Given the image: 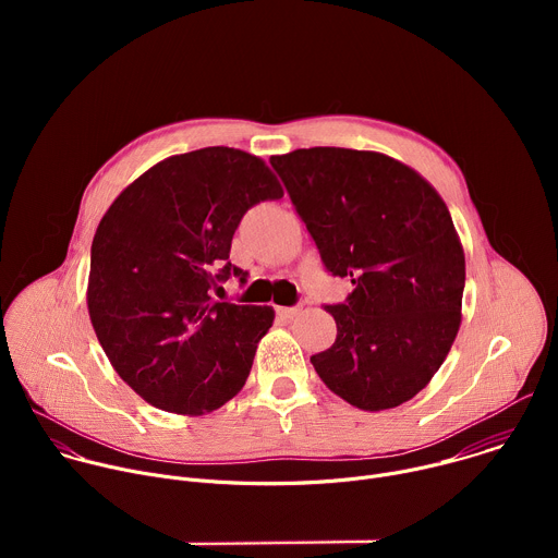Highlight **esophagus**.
Segmentation results:
<instances>
[{"label":"esophagus","mask_w":558,"mask_h":558,"mask_svg":"<svg viewBox=\"0 0 558 558\" xmlns=\"http://www.w3.org/2000/svg\"><path fill=\"white\" fill-rule=\"evenodd\" d=\"M302 308L300 306H278V315L284 317V320H291V317H295Z\"/></svg>","instance_id":"obj_1"}]
</instances>
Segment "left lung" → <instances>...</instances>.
<instances>
[{
	"label": "left lung",
	"mask_w": 558,
	"mask_h": 558,
	"mask_svg": "<svg viewBox=\"0 0 558 558\" xmlns=\"http://www.w3.org/2000/svg\"><path fill=\"white\" fill-rule=\"evenodd\" d=\"M271 166L320 250L351 278L331 349L311 364L362 411L400 407L433 379L459 325L465 256L439 192L413 168L368 149L308 147Z\"/></svg>",
	"instance_id": "obj_1"
}]
</instances>
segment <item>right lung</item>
Listing matches in <instances>:
<instances>
[{
    "instance_id": "1",
    "label": "right lung",
    "mask_w": 558,
    "mask_h": 558,
    "mask_svg": "<svg viewBox=\"0 0 558 558\" xmlns=\"http://www.w3.org/2000/svg\"><path fill=\"white\" fill-rule=\"evenodd\" d=\"M282 194L260 156L216 145L163 158L104 214L90 250V323L147 404L194 417L245 386L276 313L216 302L211 289L243 274L227 263L243 214Z\"/></svg>"
}]
</instances>
